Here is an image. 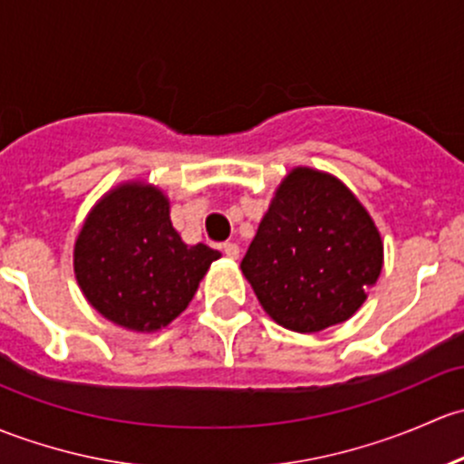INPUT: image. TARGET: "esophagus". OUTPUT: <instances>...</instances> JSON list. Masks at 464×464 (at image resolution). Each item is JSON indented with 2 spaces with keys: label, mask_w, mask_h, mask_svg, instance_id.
<instances>
[{
  "label": "esophagus",
  "mask_w": 464,
  "mask_h": 464,
  "mask_svg": "<svg viewBox=\"0 0 464 464\" xmlns=\"http://www.w3.org/2000/svg\"><path fill=\"white\" fill-rule=\"evenodd\" d=\"M223 252H226V256H230V259H238V255H241V247L237 246V243H223Z\"/></svg>",
  "instance_id": "1"
}]
</instances>
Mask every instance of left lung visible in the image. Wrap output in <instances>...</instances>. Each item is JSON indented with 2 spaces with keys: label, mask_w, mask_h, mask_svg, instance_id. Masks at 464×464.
Returning <instances> with one entry per match:
<instances>
[{
  "label": "left lung",
  "mask_w": 464,
  "mask_h": 464,
  "mask_svg": "<svg viewBox=\"0 0 464 464\" xmlns=\"http://www.w3.org/2000/svg\"><path fill=\"white\" fill-rule=\"evenodd\" d=\"M384 264L373 218L326 171L295 167L270 200L241 270L279 326L319 333L366 302Z\"/></svg>",
  "instance_id": "1"
}]
</instances>
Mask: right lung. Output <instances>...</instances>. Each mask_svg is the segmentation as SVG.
<instances>
[{
    "label": "right lung",
    "mask_w": 464,
    "mask_h": 464,
    "mask_svg": "<svg viewBox=\"0 0 464 464\" xmlns=\"http://www.w3.org/2000/svg\"><path fill=\"white\" fill-rule=\"evenodd\" d=\"M221 252L188 246L169 218V198L131 180L109 189L75 238L73 270L87 302L109 322L154 333L179 317Z\"/></svg>",
    "instance_id": "1"
}]
</instances>
